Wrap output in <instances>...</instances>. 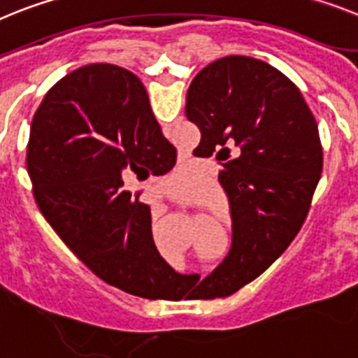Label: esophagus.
<instances>
[{
    "instance_id": "1",
    "label": "esophagus",
    "mask_w": 358,
    "mask_h": 358,
    "mask_svg": "<svg viewBox=\"0 0 358 358\" xmlns=\"http://www.w3.org/2000/svg\"><path fill=\"white\" fill-rule=\"evenodd\" d=\"M159 197H161V195H159Z\"/></svg>"
}]
</instances>
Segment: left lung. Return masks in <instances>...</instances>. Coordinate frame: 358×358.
I'll return each mask as SVG.
<instances>
[{
  "label": "left lung",
  "instance_id": "8db88e82",
  "mask_svg": "<svg viewBox=\"0 0 358 358\" xmlns=\"http://www.w3.org/2000/svg\"><path fill=\"white\" fill-rule=\"evenodd\" d=\"M186 117L201 130L194 155H215L221 164L231 215L230 252L201 280L197 297H228L301 230L322 172L319 128L282 72L246 56L221 57L195 76Z\"/></svg>",
  "mask_w": 358,
  "mask_h": 358
}]
</instances>
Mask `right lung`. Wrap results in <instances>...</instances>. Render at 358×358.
<instances>
[{"mask_svg":"<svg viewBox=\"0 0 358 358\" xmlns=\"http://www.w3.org/2000/svg\"><path fill=\"white\" fill-rule=\"evenodd\" d=\"M177 152L137 76L94 63L59 79L32 119L27 170L36 203L88 270L137 297L161 299L172 271L154 244L148 204L123 172L163 176Z\"/></svg>","mask_w":358,"mask_h":358,"instance_id":"right-lung-1","label":"right lung"}]
</instances>
